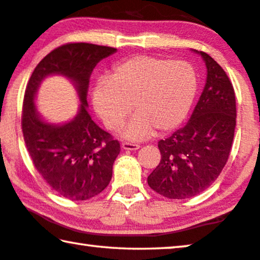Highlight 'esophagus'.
<instances>
[{
    "label": "esophagus",
    "mask_w": 260,
    "mask_h": 260,
    "mask_svg": "<svg viewBox=\"0 0 260 260\" xmlns=\"http://www.w3.org/2000/svg\"><path fill=\"white\" fill-rule=\"evenodd\" d=\"M121 148L124 150H138L140 146L138 143H132V142H122L121 143Z\"/></svg>",
    "instance_id": "esophagus-1"
}]
</instances>
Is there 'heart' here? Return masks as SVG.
Instances as JSON below:
<instances>
[{"label":"heart","instance_id":"b5f03b06","mask_svg":"<svg viewBox=\"0 0 260 260\" xmlns=\"http://www.w3.org/2000/svg\"><path fill=\"white\" fill-rule=\"evenodd\" d=\"M197 93L196 71L182 60L136 55L113 68L93 89V105L104 125L117 129L136 112L122 134L129 140L166 133L186 119Z\"/></svg>","mask_w":260,"mask_h":260}]
</instances>
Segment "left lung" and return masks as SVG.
Segmentation results:
<instances>
[{
	"mask_svg": "<svg viewBox=\"0 0 260 260\" xmlns=\"http://www.w3.org/2000/svg\"><path fill=\"white\" fill-rule=\"evenodd\" d=\"M206 82L190 119L158 142L161 159L148 177L159 195L173 200L196 196L212 184L225 167L236 126L235 93L223 69L206 52Z\"/></svg>",
	"mask_w": 260,
	"mask_h": 260,
	"instance_id": "1",
	"label": "left lung"
}]
</instances>
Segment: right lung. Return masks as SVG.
<instances>
[{"instance_id": "obj_1", "label": "right lung", "mask_w": 260, "mask_h": 260, "mask_svg": "<svg viewBox=\"0 0 260 260\" xmlns=\"http://www.w3.org/2000/svg\"><path fill=\"white\" fill-rule=\"evenodd\" d=\"M116 51L93 43H67L37 65L26 87L21 114L26 148L41 177L68 200H89L103 191L112 178L120 144L91 119L87 93L94 68ZM52 74L70 78L81 101L77 116L58 125L43 121L34 103L42 80Z\"/></svg>"}]
</instances>
